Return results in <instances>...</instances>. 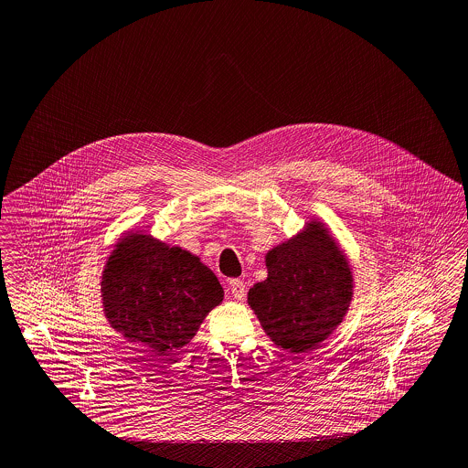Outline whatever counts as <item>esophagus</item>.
<instances>
[{"mask_svg":"<svg viewBox=\"0 0 468 468\" xmlns=\"http://www.w3.org/2000/svg\"><path fill=\"white\" fill-rule=\"evenodd\" d=\"M229 290H230L232 297L236 298V300H241V298L245 297V293H247L245 282L239 281V279H232V281L229 282Z\"/></svg>","mask_w":468,"mask_h":468,"instance_id":"esophagus-1","label":"esophagus"}]
</instances>
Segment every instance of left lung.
I'll return each mask as SVG.
<instances>
[{
	"label": "left lung",
	"mask_w": 468,
	"mask_h": 468,
	"mask_svg": "<svg viewBox=\"0 0 468 468\" xmlns=\"http://www.w3.org/2000/svg\"><path fill=\"white\" fill-rule=\"evenodd\" d=\"M268 277L249 292L266 336L292 354L316 348L343 322L354 277L325 223L311 219L293 238L266 252Z\"/></svg>",
	"instance_id": "obj_1"
}]
</instances>
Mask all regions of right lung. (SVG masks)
<instances>
[{
  "instance_id": "right-lung-1",
  "label": "right lung",
  "mask_w": 468,
  "mask_h": 468,
  "mask_svg": "<svg viewBox=\"0 0 468 468\" xmlns=\"http://www.w3.org/2000/svg\"><path fill=\"white\" fill-rule=\"evenodd\" d=\"M221 300L218 277L198 255L143 230L122 236L101 271V303L111 327L161 356L193 340Z\"/></svg>"
}]
</instances>
